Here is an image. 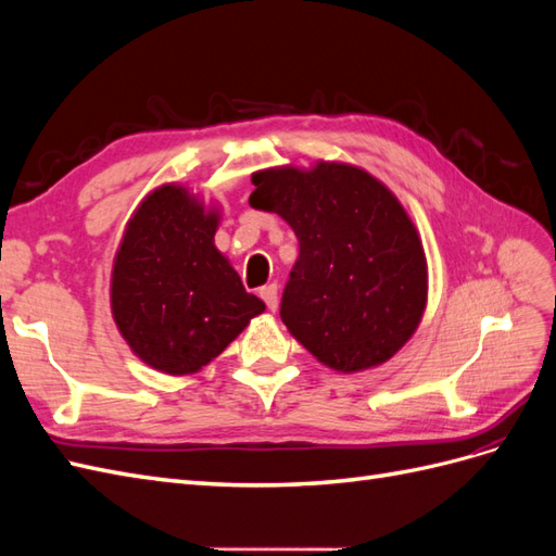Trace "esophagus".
Listing matches in <instances>:
<instances>
[{"instance_id": "1", "label": "esophagus", "mask_w": 556, "mask_h": 556, "mask_svg": "<svg viewBox=\"0 0 556 556\" xmlns=\"http://www.w3.org/2000/svg\"><path fill=\"white\" fill-rule=\"evenodd\" d=\"M260 296L264 299V304L268 311H276L278 308V285L271 282V285H264V288L260 290Z\"/></svg>"}]
</instances>
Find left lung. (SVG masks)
Masks as SVG:
<instances>
[{"label": "left lung", "mask_w": 556, "mask_h": 556, "mask_svg": "<svg viewBox=\"0 0 556 556\" xmlns=\"http://www.w3.org/2000/svg\"><path fill=\"white\" fill-rule=\"evenodd\" d=\"M250 206L299 239L280 317L319 362L355 374L390 359L419 325L427 260L410 217L374 176L319 162L252 176Z\"/></svg>", "instance_id": "1"}]
</instances>
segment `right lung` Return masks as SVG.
Here are the masks:
<instances>
[{"label": "right lung", "mask_w": 556, "mask_h": 556, "mask_svg": "<svg viewBox=\"0 0 556 556\" xmlns=\"http://www.w3.org/2000/svg\"><path fill=\"white\" fill-rule=\"evenodd\" d=\"M217 215L176 185L150 194L127 225L111 280L115 325L162 374L206 366L237 339L264 301L248 294L217 252Z\"/></svg>", "instance_id": "1"}]
</instances>
